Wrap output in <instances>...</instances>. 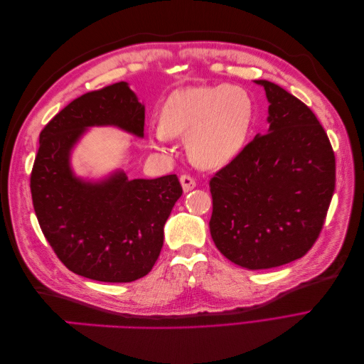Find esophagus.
<instances>
[{
    "label": "esophagus",
    "instance_id": "34e87169",
    "mask_svg": "<svg viewBox=\"0 0 364 364\" xmlns=\"http://www.w3.org/2000/svg\"><path fill=\"white\" fill-rule=\"evenodd\" d=\"M181 183H182V188H183L185 193L191 191L196 186V181H194L193 176H190V174H182L181 176Z\"/></svg>",
    "mask_w": 364,
    "mask_h": 364
}]
</instances>
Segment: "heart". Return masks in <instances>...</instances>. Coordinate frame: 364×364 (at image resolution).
Segmentation results:
<instances>
[{
    "mask_svg": "<svg viewBox=\"0 0 364 364\" xmlns=\"http://www.w3.org/2000/svg\"><path fill=\"white\" fill-rule=\"evenodd\" d=\"M252 97L240 86H190L165 102L153 141L186 136L190 158L203 167H222L243 149L253 123Z\"/></svg>",
    "mask_w": 364,
    "mask_h": 364,
    "instance_id": "heart-1",
    "label": "heart"
}]
</instances>
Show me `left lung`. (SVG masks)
Listing matches in <instances>:
<instances>
[{"label":"left lung","instance_id":"8db88e82","mask_svg":"<svg viewBox=\"0 0 364 364\" xmlns=\"http://www.w3.org/2000/svg\"><path fill=\"white\" fill-rule=\"evenodd\" d=\"M269 132L257 135L209 181V230L217 249L258 270L302 258L323 228L336 188L325 129L299 98L267 80Z\"/></svg>","mask_w":364,"mask_h":364}]
</instances>
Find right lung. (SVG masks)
<instances>
[{"label": "right lung", "mask_w": 364, "mask_h": 364, "mask_svg": "<svg viewBox=\"0 0 364 364\" xmlns=\"http://www.w3.org/2000/svg\"><path fill=\"white\" fill-rule=\"evenodd\" d=\"M107 124L144 135V106L126 82L83 94L48 121L30 190L42 232L65 267L94 281L132 282L155 266L182 186L176 174L129 181L119 171L100 183L77 179L70 150L86 127Z\"/></svg>", "instance_id": "obj_1"}]
</instances>
